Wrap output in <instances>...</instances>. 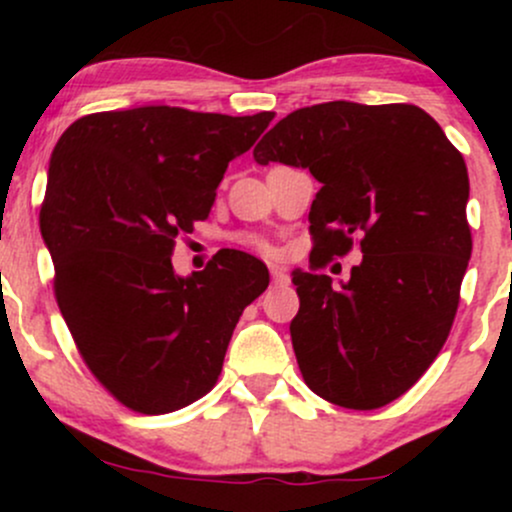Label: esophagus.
Returning a JSON list of instances; mask_svg holds the SVG:
<instances>
[{"mask_svg": "<svg viewBox=\"0 0 512 512\" xmlns=\"http://www.w3.org/2000/svg\"><path fill=\"white\" fill-rule=\"evenodd\" d=\"M269 272H272V281H274V286L286 284V281H289V276L284 274V269L276 267V264H272V267H269Z\"/></svg>", "mask_w": 512, "mask_h": 512, "instance_id": "1", "label": "esophagus"}]
</instances>
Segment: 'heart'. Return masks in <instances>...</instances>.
I'll return each mask as SVG.
<instances>
[{"label":"heart","instance_id":"obj_1","mask_svg":"<svg viewBox=\"0 0 512 512\" xmlns=\"http://www.w3.org/2000/svg\"><path fill=\"white\" fill-rule=\"evenodd\" d=\"M243 243H248V245H252V248H257V250H269L267 245H264L262 240H257V238H245Z\"/></svg>","mask_w":512,"mask_h":512}]
</instances>
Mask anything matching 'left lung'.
I'll list each match as a JSON object with an SVG mask.
<instances>
[{
	"instance_id": "1",
	"label": "left lung",
	"mask_w": 512,
	"mask_h": 512,
	"mask_svg": "<svg viewBox=\"0 0 512 512\" xmlns=\"http://www.w3.org/2000/svg\"><path fill=\"white\" fill-rule=\"evenodd\" d=\"M252 156L320 182L308 216L320 255L342 257L361 236L363 260L342 286L293 272L305 385L346 409L395 402L436 361L460 303L472 255L462 154L416 105L332 101L293 110Z\"/></svg>"
}]
</instances>
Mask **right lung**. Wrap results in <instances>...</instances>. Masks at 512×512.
Here are the masks:
<instances>
[{"mask_svg":"<svg viewBox=\"0 0 512 512\" xmlns=\"http://www.w3.org/2000/svg\"><path fill=\"white\" fill-rule=\"evenodd\" d=\"M272 117L108 110L79 117L52 151L40 233L57 305L88 370L139 414L207 395L240 315L269 286L248 252H216L190 276L175 274L170 257Z\"/></svg>","mask_w":512,"mask_h":512,"instance_id":"1","label":"right lung"}]
</instances>
